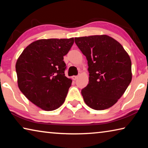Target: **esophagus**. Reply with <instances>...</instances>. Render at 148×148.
Segmentation results:
<instances>
[{"label": "esophagus", "mask_w": 148, "mask_h": 148, "mask_svg": "<svg viewBox=\"0 0 148 148\" xmlns=\"http://www.w3.org/2000/svg\"><path fill=\"white\" fill-rule=\"evenodd\" d=\"M77 77H78V76H72V79L74 80H76L77 79Z\"/></svg>", "instance_id": "obj_1"}]
</instances>
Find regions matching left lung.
<instances>
[{"label": "left lung", "instance_id": "1", "mask_svg": "<svg viewBox=\"0 0 148 148\" xmlns=\"http://www.w3.org/2000/svg\"><path fill=\"white\" fill-rule=\"evenodd\" d=\"M74 40L89 66V84L82 90L85 103L96 110L109 108L131 82L129 54L119 42L106 34L78 37Z\"/></svg>", "mask_w": 148, "mask_h": 148}]
</instances>
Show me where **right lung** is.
<instances>
[{
  "instance_id": "1",
  "label": "right lung",
  "mask_w": 148,
  "mask_h": 148,
  "mask_svg": "<svg viewBox=\"0 0 148 148\" xmlns=\"http://www.w3.org/2000/svg\"><path fill=\"white\" fill-rule=\"evenodd\" d=\"M74 44L69 39H40L26 47L17 59V85L40 108L52 111L64 103L72 79L64 75L63 56Z\"/></svg>"
}]
</instances>
